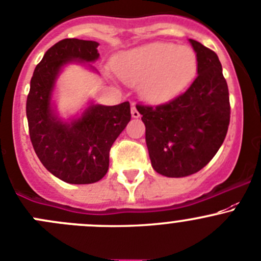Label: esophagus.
<instances>
[{
  "mask_svg": "<svg viewBox=\"0 0 261 261\" xmlns=\"http://www.w3.org/2000/svg\"><path fill=\"white\" fill-rule=\"evenodd\" d=\"M131 116H133L134 118H139V117H140V112H139L138 108L135 107V105L131 106Z\"/></svg>",
  "mask_w": 261,
  "mask_h": 261,
  "instance_id": "1",
  "label": "esophagus"
}]
</instances>
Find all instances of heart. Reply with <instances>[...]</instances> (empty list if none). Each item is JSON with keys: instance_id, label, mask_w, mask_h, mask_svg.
<instances>
[{"instance_id": "heart-1", "label": "heart", "mask_w": 261, "mask_h": 261, "mask_svg": "<svg viewBox=\"0 0 261 261\" xmlns=\"http://www.w3.org/2000/svg\"><path fill=\"white\" fill-rule=\"evenodd\" d=\"M113 69L125 83L139 84L146 102L158 105L189 87L198 71V56L189 45L154 42L118 55Z\"/></svg>"}]
</instances>
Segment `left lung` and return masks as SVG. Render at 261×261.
<instances>
[{
  "instance_id": "8db88e82",
  "label": "left lung",
  "mask_w": 261,
  "mask_h": 261,
  "mask_svg": "<svg viewBox=\"0 0 261 261\" xmlns=\"http://www.w3.org/2000/svg\"><path fill=\"white\" fill-rule=\"evenodd\" d=\"M198 76L184 94L166 105L141 106L145 141L154 171L186 177L200 171L223 144L229 125V94L216 52L190 39Z\"/></svg>"
}]
</instances>
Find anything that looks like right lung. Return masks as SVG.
<instances>
[{"label":"right lung","mask_w":261,"mask_h":261,"mask_svg":"<svg viewBox=\"0 0 261 261\" xmlns=\"http://www.w3.org/2000/svg\"><path fill=\"white\" fill-rule=\"evenodd\" d=\"M99 43L76 38L49 48L30 80L27 117L33 148L43 166L57 178L75 185L94 184L106 176L110 150L128 121L130 103L102 106L90 102L79 117L63 121L52 102L56 82L71 62L89 65L99 58Z\"/></svg>","instance_id":"1"}]
</instances>
